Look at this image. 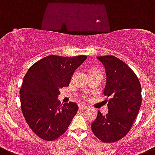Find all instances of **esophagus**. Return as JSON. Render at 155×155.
<instances>
[{
  "instance_id": "1",
  "label": "esophagus",
  "mask_w": 155,
  "mask_h": 155,
  "mask_svg": "<svg viewBox=\"0 0 155 155\" xmlns=\"http://www.w3.org/2000/svg\"><path fill=\"white\" fill-rule=\"evenodd\" d=\"M87 106H82V105H80V106H79V109H80V110H85L87 109Z\"/></svg>"
}]
</instances>
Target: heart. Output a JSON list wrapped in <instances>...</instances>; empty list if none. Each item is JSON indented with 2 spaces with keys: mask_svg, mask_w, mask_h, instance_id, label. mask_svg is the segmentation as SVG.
<instances>
[{
  "mask_svg": "<svg viewBox=\"0 0 155 155\" xmlns=\"http://www.w3.org/2000/svg\"><path fill=\"white\" fill-rule=\"evenodd\" d=\"M93 71H94V70H93Z\"/></svg>",
  "mask_w": 155,
  "mask_h": 155,
  "instance_id": "1",
  "label": "heart"
}]
</instances>
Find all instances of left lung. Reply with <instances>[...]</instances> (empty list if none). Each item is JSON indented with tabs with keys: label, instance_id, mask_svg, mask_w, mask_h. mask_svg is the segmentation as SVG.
Masks as SVG:
<instances>
[{
	"label": "left lung",
	"instance_id": "left-lung-1",
	"mask_svg": "<svg viewBox=\"0 0 155 155\" xmlns=\"http://www.w3.org/2000/svg\"><path fill=\"white\" fill-rule=\"evenodd\" d=\"M105 66L107 82L104 94L109 113L97 111L91 124L94 136L104 143L119 141L129 132L142 102L141 85L132 68L114 56L97 57Z\"/></svg>",
	"mask_w": 155,
	"mask_h": 155
}]
</instances>
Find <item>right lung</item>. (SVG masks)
Instances as JSON below:
<instances>
[{"instance_id": "right-lung-1", "label": "right lung", "mask_w": 155, "mask_h": 155, "mask_svg": "<svg viewBox=\"0 0 155 155\" xmlns=\"http://www.w3.org/2000/svg\"><path fill=\"white\" fill-rule=\"evenodd\" d=\"M87 56H47L31 65L19 90L23 115L31 129L42 140L53 141L67 131L78 111L77 104L58 100L75 70Z\"/></svg>"}]
</instances>
